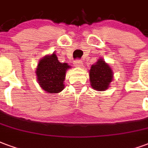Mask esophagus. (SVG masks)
<instances>
[{"instance_id":"esophagus-1","label":"esophagus","mask_w":148,"mask_h":148,"mask_svg":"<svg viewBox=\"0 0 148 148\" xmlns=\"http://www.w3.org/2000/svg\"><path fill=\"white\" fill-rule=\"evenodd\" d=\"M74 63H75L74 64H75V67H82V65H83L81 60H75Z\"/></svg>"}]
</instances>
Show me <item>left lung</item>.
Returning <instances> with one entry per match:
<instances>
[{
  "label": "left lung",
  "instance_id": "obj_1",
  "mask_svg": "<svg viewBox=\"0 0 148 148\" xmlns=\"http://www.w3.org/2000/svg\"><path fill=\"white\" fill-rule=\"evenodd\" d=\"M113 70L103 59H99L96 63L91 65L89 76L90 85L96 90H106L113 80Z\"/></svg>",
  "mask_w": 148,
  "mask_h": 148
}]
</instances>
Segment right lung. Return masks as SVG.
<instances>
[{
	"instance_id": "right-lung-1",
	"label": "right lung",
	"mask_w": 148,
	"mask_h": 148,
	"mask_svg": "<svg viewBox=\"0 0 148 148\" xmlns=\"http://www.w3.org/2000/svg\"><path fill=\"white\" fill-rule=\"evenodd\" d=\"M67 63L59 62L54 53L43 57L38 64L36 75L42 89L49 94L59 93L64 88V81L67 69H70Z\"/></svg>"
}]
</instances>
